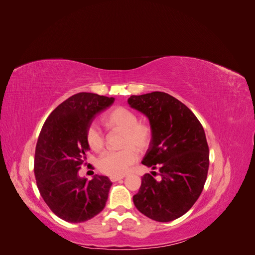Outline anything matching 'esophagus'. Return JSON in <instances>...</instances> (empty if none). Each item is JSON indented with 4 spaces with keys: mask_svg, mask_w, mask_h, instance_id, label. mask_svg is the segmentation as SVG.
Wrapping results in <instances>:
<instances>
[{
    "mask_svg": "<svg viewBox=\"0 0 255 255\" xmlns=\"http://www.w3.org/2000/svg\"><path fill=\"white\" fill-rule=\"evenodd\" d=\"M123 175H111L110 176V180L112 181V182H117V181H119V180H122L123 179Z\"/></svg>",
    "mask_w": 255,
    "mask_h": 255,
    "instance_id": "34e87169",
    "label": "esophagus"
}]
</instances>
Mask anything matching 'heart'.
Instances as JSON below:
<instances>
[{"label":"heart","mask_w":255,"mask_h":255,"mask_svg":"<svg viewBox=\"0 0 255 255\" xmlns=\"http://www.w3.org/2000/svg\"><path fill=\"white\" fill-rule=\"evenodd\" d=\"M102 123L113 130L123 132L121 151H107L100 157L98 168L109 175H123L138 160V152L150 148L153 140V128L150 123L142 122L138 116L126 107H116L102 117ZM86 140L92 151H101L105 136L97 126L87 128Z\"/></svg>","instance_id":"heart-1"}]
</instances>
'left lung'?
<instances>
[{
	"label": "left lung",
	"mask_w": 255,
	"mask_h": 255,
	"mask_svg": "<svg viewBox=\"0 0 255 255\" xmlns=\"http://www.w3.org/2000/svg\"><path fill=\"white\" fill-rule=\"evenodd\" d=\"M128 103L148 117L153 140L141 163L158 169L159 180L145 173L133 197L136 208L159 222L180 218L201 195L210 151L204 129L188 107L166 92L130 96Z\"/></svg>",
	"instance_id": "left-lung-1"
}]
</instances>
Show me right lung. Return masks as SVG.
Masks as SVG:
<instances>
[{
    "instance_id": "obj_1",
    "label": "right lung",
    "mask_w": 255,
    "mask_h": 255,
    "mask_svg": "<svg viewBox=\"0 0 255 255\" xmlns=\"http://www.w3.org/2000/svg\"><path fill=\"white\" fill-rule=\"evenodd\" d=\"M114 98L89 92L76 94L54 110L38 137L34 172L44 202L57 217L78 223L103 211L112 182L96 174L88 181L79 175L89 145L87 128Z\"/></svg>"
}]
</instances>
